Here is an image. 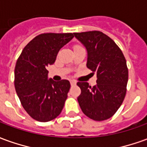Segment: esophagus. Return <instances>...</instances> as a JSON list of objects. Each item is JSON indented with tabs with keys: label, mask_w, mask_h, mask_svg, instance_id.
Masks as SVG:
<instances>
[{
	"label": "esophagus",
	"mask_w": 147,
	"mask_h": 147,
	"mask_svg": "<svg viewBox=\"0 0 147 147\" xmlns=\"http://www.w3.org/2000/svg\"><path fill=\"white\" fill-rule=\"evenodd\" d=\"M70 83L71 86H75V85H76V81H75V80H71Z\"/></svg>",
	"instance_id": "esophagus-1"
}]
</instances>
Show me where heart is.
<instances>
[{"mask_svg":"<svg viewBox=\"0 0 147 147\" xmlns=\"http://www.w3.org/2000/svg\"><path fill=\"white\" fill-rule=\"evenodd\" d=\"M77 46H80V45H76V46H75V47H77Z\"/></svg>","mask_w":147,"mask_h":147,"instance_id":"obj_1","label":"heart"}]
</instances>
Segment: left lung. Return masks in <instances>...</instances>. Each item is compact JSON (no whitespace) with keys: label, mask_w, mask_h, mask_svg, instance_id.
<instances>
[{"label":"left lung","mask_w":147,"mask_h":147,"mask_svg":"<svg viewBox=\"0 0 147 147\" xmlns=\"http://www.w3.org/2000/svg\"><path fill=\"white\" fill-rule=\"evenodd\" d=\"M74 35L87 50L86 67L97 76L92 87L78 82L81 89L78 102L86 117L97 121L110 118L120 108L127 91L128 69L121 49L113 40L98 30Z\"/></svg>","instance_id":"obj_1"}]
</instances>
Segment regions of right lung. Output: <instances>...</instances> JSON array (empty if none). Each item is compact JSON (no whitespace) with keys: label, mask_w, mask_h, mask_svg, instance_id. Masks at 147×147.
Returning <instances> with one entry per match:
<instances>
[{"label":"right lung","mask_w":147,"mask_h":147,"mask_svg":"<svg viewBox=\"0 0 147 147\" xmlns=\"http://www.w3.org/2000/svg\"><path fill=\"white\" fill-rule=\"evenodd\" d=\"M74 38L72 33H44L27 44L15 67V88L24 109L34 120L48 122L64 108L70 89L68 80H48L47 67L59 50Z\"/></svg>","instance_id":"right-lung-1"}]
</instances>
